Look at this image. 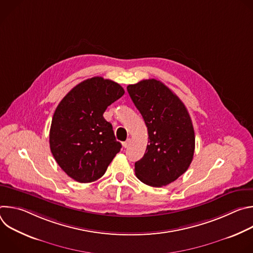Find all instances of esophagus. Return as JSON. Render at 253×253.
<instances>
[{
    "label": "esophagus",
    "mask_w": 253,
    "mask_h": 253,
    "mask_svg": "<svg viewBox=\"0 0 253 253\" xmlns=\"http://www.w3.org/2000/svg\"><path fill=\"white\" fill-rule=\"evenodd\" d=\"M130 142H131V139H127L125 142H123V146L125 148H127L129 145H130Z\"/></svg>",
    "instance_id": "1"
}]
</instances>
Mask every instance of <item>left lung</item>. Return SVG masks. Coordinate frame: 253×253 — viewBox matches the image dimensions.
<instances>
[{"mask_svg":"<svg viewBox=\"0 0 253 253\" xmlns=\"http://www.w3.org/2000/svg\"><path fill=\"white\" fill-rule=\"evenodd\" d=\"M127 91L148 130L144 156L135 162L137 178L149 186L162 187L190 166L195 135L183 102L156 79L128 85Z\"/></svg>","mask_w":253,"mask_h":253,"instance_id":"8db88e82","label":"left lung"}]
</instances>
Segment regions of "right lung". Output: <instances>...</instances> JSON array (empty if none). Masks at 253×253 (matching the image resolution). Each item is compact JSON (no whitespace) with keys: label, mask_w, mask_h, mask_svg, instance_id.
Masks as SVG:
<instances>
[{"label":"right lung","mask_w":253,"mask_h":253,"mask_svg":"<svg viewBox=\"0 0 253 253\" xmlns=\"http://www.w3.org/2000/svg\"><path fill=\"white\" fill-rule=\"evenodd\" d=\"M124 93L118 83L93 77L75 86L59 103L50 129V148L72 179L95 181L120 151L121 143L103 114Z\"/></svg>","instance_id":"obj_1"}]
</instances>
